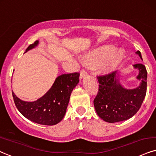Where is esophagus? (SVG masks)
<instances>
[{
  "instance_id": "1",
  "label": "esophagus",
  "mask_w": 156,
  "mask_h": 156,
  "mask_svg": "<svg viewBox=\"0 0 156 156\" xmlns=\"http://www.w3.org/2000/svg\"><path fill=\"white\" fill-rule=\"evenodd\" d=\"M87 71H86L85 69H82L81 71H80V78H83L84 77H86V76H87Z\"/></svg>"
}]
</instances>
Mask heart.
I'll list each match as a JSON object with an SVG mask.
<instances>
[{
    "mask_svg": "<svg viewBox=\"0 0 156 156\" xmlns=\"http://www.w3.org/2000/svg\"><path fill=\"white\" fill-rule=\"evenodd\" d=\"M124 57L125 52L121 49L114 50L113 46L107 45L89 53L86 56V59L92 63L102 64L106 70H112L117 68Z\"/></svg>",
    "mask_w": 156,
    "mask_h": 156,
    "instance_id": "1",
    "label": "heart"
}]
</instances>
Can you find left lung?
Here are the masks:
<instances>
[{
    "instance_id": "8db88e82",
    "label": "left lung",
    "mask_w": 156,
    "mask_h": 156,
    "mask_svg": "<svg viewBox=\"0 0 156 156\" xmlns=\"http://www.w3.org/2000/svg\"><path fill=\"white\" fill-rule=\"evenodd\" d=\"M136 54L143 60L140 51ZM133 67L139 70L137 79L141 81L138 87L133 89H127L120 84L117 71L97 76L99 88L94 104L98 117L104 121L114 123L127 120L140 108L146 95L147 73L143 64H135Z\"/></svg>"
}]
</instances>
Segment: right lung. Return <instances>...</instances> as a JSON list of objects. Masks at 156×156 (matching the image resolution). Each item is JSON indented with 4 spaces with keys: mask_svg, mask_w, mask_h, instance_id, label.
Listing matches in <instances>:
<instances>
[{
    "mask_svg": "<svg viewBox=\"0 0 156 156\" xmlns=\"http://www.w3.org/2000/svg\"><path fill=\"white\" fill-rule=\"evenodd\" d=\"M38 44L37 40L27 47L25 52ZM79 73L59 76L50 89L35 101H22L12 91L15 105L23 117L31 122L44 125H56L63 119L70 94L79 82Z\"/></svg>",
    "mask_w": 156,
    "mask_h": 156,
    "instance_id": "obj_1",
    "label": "right lung"
}]
</instances>
